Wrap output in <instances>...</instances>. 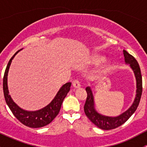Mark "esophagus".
<instances>
[{
  "label": "esophagus",
  "instance_id": "34e87169",
  "mask_svg": "<svg viewBox=\"0 0 147 147\" xmlns=\"http://www.w3.org/2000/svg\"><path fill=\"white\" fill-rule=\"evenodd\" d=\"M72 85H73V87H75V88H79L81 86L80 82V81L78 80H73V82H72Z\"/></svg>",
  "mask_w": 147,
  "mask_h": 147
}]
</instances>
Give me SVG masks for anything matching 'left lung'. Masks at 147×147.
Returning a JSON list of instances; mask_svg holds the SVG:
<instances>
[{"label":"left lung","mask_w":147,"mask_h":147,"mask_svg":"<svg viewBox=\"0 0 147 147\" xmlns=\"http://www.w3.org/2000/svg\"><path fill=\"white\" fill-rule=\"evenodd\" d=\"M124 53V60L127 64H129L131 69H133L135 75L136 80H137V94H136L135 100L134 103L131 106V107L121 114V115L115 117H106L97 113L95 111L94 107V98H93L92 93L91 89L89 87H86V92H87V97L86 99V102L84 103V111L86 116L88 119L92 121L94 124H95L97 127L104 130L113 129L119 127L121 124L125 123L129 118L137 110L138 106H139V102H140L141 97L142 94V77L141 74L140 67L138 64L137 60L133 57L131 55L127 53L126 50H123Z\"/></svg>","instance_id":"8db88e82"}]
</instances>
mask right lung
I'll return each instance as SVG.
<instances>
[{
  "mask_svg": "<svg viewBox=\"0 0 147 147\" xmlns=\"http://www.w3.org/2000/svg\"><path fill=\"white\" fill-rule=\"evenodd\" d=\"M20 50L16 52L14 55L10 58L5 69V73H4L3 83L4 97H5V102L8 106L9 107L12 113L22 124L31 128H40V127H42L50 124L58 115L63 100L70 90L71 82L65 84L59 90L57 95L53 99V101L43 109L35 111V112H28V111L22 109L13 101L10 97V94H8L9 92H8V84H7V76H8L10 63L13 57Z\"/></svg>",
  "mask_w": 147,
  "mask_h": 147,
  "instance_id": "add662e5",
  "label": "right lung"
}]
</instances>
